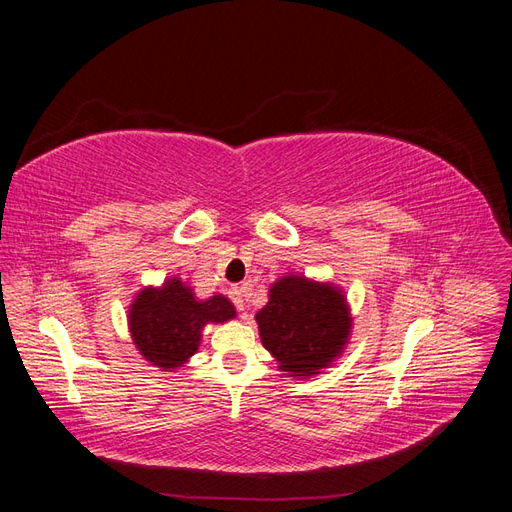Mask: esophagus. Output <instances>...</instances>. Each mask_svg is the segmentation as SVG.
<instances>
[{
    "label": "esophagus",
    "instance_id": "34e87169",
    "mask_svg": "<svg viewBox=\"0 0 512 512\" xmlns=\"http://www.w3.org/2000/svg\"><path fill=\"white\" fill-rule=\"evenodd\" d=\"M245 297H247V292L241 286L230 290V299H232V303H235V307L239 309V312H243V309H245Z\"/></svg>",
    "mask_w": 512,
    "mask_h": 512
}]
</instances>
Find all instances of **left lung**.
Returning <instances> with one entry per match:
<instances>
[{
  "label": "left lung",
  "mask_w": 512,
  "mask_h": 512,
  "mask_svg": "<svg viewBox=\"0 0 512 512\" xmlns=\"http://www.w3.org/2000/svg\"><path fill=\"white\" fill-rule=\"evenodd\" d=\"M256 322L262 344L292 376H312L329 365L350 333L342 294L294 275L273 284Z\"/></svg>",
  "instance_id": "1"
}]
</instances>
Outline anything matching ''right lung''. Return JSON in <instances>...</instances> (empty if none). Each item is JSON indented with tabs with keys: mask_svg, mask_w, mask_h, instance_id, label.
<instances>
[{
	"mask_svg": "<svg viewBox=\"0 0 512 512\" xmlns=\"http://www.w3.org/2000/svg\"><path fill=\"white\" fill-rule=\"evenodd\" d=\"M232 316L235 307L222 294L196 301L188 286L170 280L160 290L138 294L130 312V331L147 361L175 369L196 352L207 322H226Z\"/></svg>",
	"mask_w": 512,
	"mask_h": 512,
	"instance_id": "1",
	"label": "right lung"
}]
</instances>
